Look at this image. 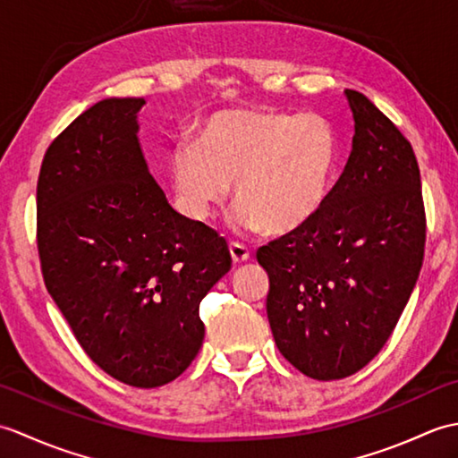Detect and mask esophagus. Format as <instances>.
I'll return each mask as SVG.
<instances>
[{
    "label": "esophagus",
    "instance_id": "1",
    "mask_svg": "<svg viewBox=\"0 0 458 458\" xmlns=\"http://www.w3.org/2000/svg\"><path fill=\"white\" fill-rule=\"evenodd\" d=\"M230 256L234 259V264H244L250 259V250L244 244H238V242H230Z\"/></svg>",
    "mask_w": 458,
    "mask_h": 458
}]
</instances>
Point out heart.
<instances>
[{
  "label": "heart",
  "mask_w": 458,
  "mask_h": 458,
  "mask_svg": "<svg viewBox=\"0 0 458 458\" xmlns=\"http://www.w3.org/2000/svg\"><path fill=\"white\" fill-rule=\"evenodd\" d=\"M336 161V135L323 118L222 112L204 123L200 145L174 149L171 179L192 220H210L236 182L238 228L289 234L323 210Z\"/></svg>",
  "instance_id": "heart-1"
}]
</instances>
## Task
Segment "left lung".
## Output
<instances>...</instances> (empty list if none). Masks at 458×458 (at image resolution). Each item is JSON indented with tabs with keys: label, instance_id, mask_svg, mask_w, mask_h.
Returning <instances> with one entry per match:
<instances>
[{
	"label": "left lung",
	"instance_id": "1",
	"mask_svg": "<svg viewBox=\"0 0 458 458\" xmlns=\"http://www.w3.org/2000/svg\"><path fill=\"white\" fill-rule=\"evenodd\" d=\"M352 151L305 228L258 250L279 352L315 379L362 369L400 320L425 254L421 174L411 143L364 94L344 90Z\"/></svg>",
	"mask_w": 458,
	"mask_h": 458
}]
</instances>
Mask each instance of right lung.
<instances>
[{
  "mask_svg": "<svg viewBox=\"0 0 458 458\" xmlns=\"http://www.w3.org/2000/svg\"><path fill=\"white\" fill-rule=\"evenodd\" d=\"M143 98H108L48 145L37 181L47 291L106 374L173 382L204 338L199 305L232 266L226 240L174 212L138 140Z\"/></svg>",
  "mask_w": 458,
  "mask_h": 458,
  "instance_id": "obj_1",
  "label": "right lung"
}]
</instances>
